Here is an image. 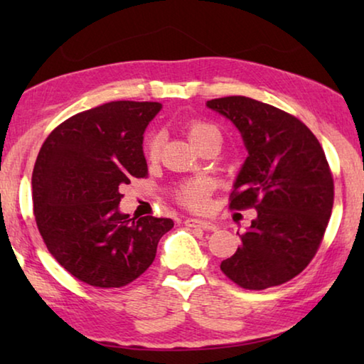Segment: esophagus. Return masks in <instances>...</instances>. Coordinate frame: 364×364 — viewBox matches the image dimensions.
Listing matches in <instances>:
<instances>
[{"label":"esophagus","instance_id":"1","mask_svg":"<svg viewBox=\"0 0 364 364\" xmlns=\"http://www.w3.org/2000/svg\"><path fill=\"white\" fill-rule=\"evenodd\" d=\"M184 225L189 228H200V230L205 231H215L217 230V223H213L210 220H200V218H188L184 221Z\"/></svg>","mask_w":364,"mask_h":364}]
</instances>
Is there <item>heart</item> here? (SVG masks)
<instances>
[{
	"label": "heart",
	"instance_id": "heart-1",
	"mask_svg": "<svg viewBox=\"0 0 364 364\" xmlns=\"http://www.w3.org/2000/svg\"><path fill=\"white\" fill-rule=\"evenodd\" d=\"M210 134H218L217 128L212 125H207V123L202 122H193L188 127V136L191 143L197 146L202 139H205ZM146 152L147 157L151 160H156L160 152V136L159 134H152V136L147 139L146 143ZM212 183L208 180H196L184 183L183 186L178 191V197L183 202L184 205L189 208H194V210H202V208L207 207L208 202V194H210Z\"/></svg>",
	"mask_w": 364,
	"mask_h": 364
}]
</instances>
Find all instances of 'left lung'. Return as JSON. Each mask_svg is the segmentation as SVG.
<instances>
[{"label":"left lung","instance_id":"1","mask_svg":"<svg viewBox=\"0 0 364 364\" xmlns=\"http://www.w3.org/2000/svg\"><path fill=\"white\" fill-rule=\"evenodd\" d=\"M241 133L247 159L232 184L231 208H255L236 254L220 268L244 289L284 284L321 244L334 181L319 141L294 115L245 96L207 101Z\"/></svg>","mask_w":364,"mask_h":364}]
</instances>
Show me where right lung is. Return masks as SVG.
Masks as SVG:
<instances>
[{
	"label": "right lung",
	"mask_w": 364,
	"mask_h": 364,
	"mask_svg": "<svg viewBox=\"0 0 364 364\" xmlns=\"http://www.w3.org/2000/svg\"><path fill=\"white\" fill-rule=\"evenodd\" d=\"M162 104L114 101L67 119L43 143L33 213L48 250L95 287L130 284L151 267L173 220L120 212V188L147 175L144 132Z\"/></svg>",
	"instance_id": "obj_1"
}]
</instances>
